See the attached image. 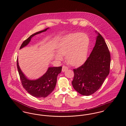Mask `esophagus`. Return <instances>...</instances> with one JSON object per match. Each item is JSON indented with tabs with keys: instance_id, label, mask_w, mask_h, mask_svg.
I'll return each instance as SVG.
<instances>
[{
	"instance_id": "esophagus-1",
	"label": "esophagus",
	"mask_w": 126,
	"mask_h": 126,
	"mask_svg": "<svg viewBox=\"0 0 126 126\" xmlns=\"http://www.w3.org/2000/svg\"><path fill=\"white\" fill-rule=\"evenodd\" d=\"M68 69V67L66 66H62V71L63 72H65Z\"/></svg>"
}]
</instances>
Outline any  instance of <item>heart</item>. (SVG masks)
<instances>
[{
    "mask_svg": "<svg viewBox=\"0 0 126 126\" xmlns=\"http://www.w3.org/2000/svg\"><path fill=\"white\" fill-rule=\"evenodd\" d=\"M90 40L88 36L82 32L69 33L64 36L58 44L59 52L54 53L55 58L58 60H63L66 55V60L70 65L79 66L86 60Z\"/></svg>",
    "mask_w": 126,
    "mask_h": 126,
    "instance_id": "heart-1",
    "label": "heart"
}]
</instances>
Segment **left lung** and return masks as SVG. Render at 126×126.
I'll use <instances>...</instances> for the list:
<instances>
[{
    "label": "left lung",
    "mask_w": 126,
    "mask_h": 126,
    "mask_svg": "<svg viewBox=\"0 0 126 126\" xmlns=\"http://www.w3.org/2000/svg\"><path fill=\"white\" fill-rule=\"evenodd\" d=\"M96 42L90 56L83 65L74 69L72 85L80 94L88 96L102 86L110 72V55L102 36L97 31Z\"/></svg>",
    "instance_id": "obj_1"
}]
</instances>
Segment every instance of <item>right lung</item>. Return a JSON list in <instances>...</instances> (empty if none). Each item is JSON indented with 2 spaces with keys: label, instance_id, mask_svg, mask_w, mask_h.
<instances>
[{
  "label": "right lung",
  "instance_id": "add662e5",
  "mask_svg": "<svg viewBox=\"0 0 126 126\" xmlns=\"http://www.w3.org/2000/svg\"><path fill=\"white\" fill-rule=\"evenodd\" d=\"M48 28L36 32L31 35L23 42L20 49L27 46L29 43L32 37L36 34L46 32ZM17 67L24 88L31 95L36 98L46 97L54 90L57 83L58 75L61 73L62 70V66L49 67L47 72L41 78L36 80H30L25 76L21 70L18 63V59H17Z\"/></svg>",
  "mask_w": 126,
  "mask_h": 126
}]
</instances>
